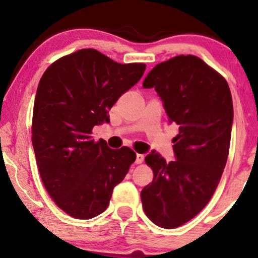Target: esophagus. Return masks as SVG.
Wrapping results in <instances>:
<instances>
[{
  "instance_id": "34e87169",
  "label": "esophagus",
  "mask_w": 258,
  "mask_h": 258,
  "mask_svg": "<svg viewBox=\"0 0 258 258\" xmlns=\"http://www.w3.org/2000/svg\"><path fill=\"white\" fill-rule=\"evenodd\" d=\"M143 161H144V155L137 154L136 155V163L137 164H141V163H143Z\"/></svg>"
}]
</instances>
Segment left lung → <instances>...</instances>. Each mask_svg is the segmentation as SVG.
Returning a JSON list of instances; mask_svg holds the SVG:
<instances>
[{
	"label": "left lung",
	"mask_w": 258,
	"mask_h": 258,
	"mask_svg": "<svg viewBox=\"0 0 258 258\" xmlns=\"http://www.w3.org/2000/svg\"><path fill=\"white\" fill-rule=\"evenodd\" d=\"M143 87L155 88L178 135L172 139L175 161L167 163L155 151L147 155L154 179L141 200L151 222L175 229L209 203L220 183L230 148L231 93L224 77L194 55L158 63Z\"/></svg>",
	"instance_id": "1"
}]
</instances>
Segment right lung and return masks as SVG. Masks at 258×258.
Listing matches in <instances>:
<instances>
[{"label":"right lung","mask_w":258,"mask_h":258,"mask_svg":"<svg viewBox=\"0 0 258 258\" xmlns=\"http://www.w3.org/2000/svg\"><path fill=\"white\" fill-rule=\"evenodd\" d=\"M144 70V63L122 64L95 49H81L42 75L31 141L45 190L69 216L89 220L103 213L135 162L133 149H110L91 135L95 125L109 122V110Z\"/></svg>","instance_id":"add662e5"}]
</instances>
